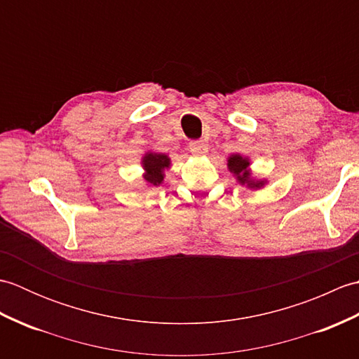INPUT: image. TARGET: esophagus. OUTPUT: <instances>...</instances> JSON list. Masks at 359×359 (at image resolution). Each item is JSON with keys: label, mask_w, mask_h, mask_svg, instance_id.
<instances>
[{"label": "esophagus", "mask_w": 359, "mask_h": 359, "mask_svg": "<svg viewBox=\"0 0 359 359\" xmlns=\"http://www.w3.org/2000/svg\"><path fill=\"white\" fill-rule=\"evenodd\" d=\"M189 151H191L196 156H203V154H207L208 147H207V143H203L202 140H194L189 143Z\"/></svg>", "instance_id": "34e87169"}]
</instances>
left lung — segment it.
<instances>
[{
    "mask_svg": "<svg viewBox=\"0 0 359 359\" xmlns=\"http://www.w3.org/2000/svg\"><path fill=\"white\" fill-rule=\"evenodd\" d=\"M228 170L230 172L234 174L236 180L239 182L241 185H247L248 188H262L265 185L266 180H256L251 177V172H250V160L247 157H242L241 154H233L228 157Z\"/></svg>",
    "mask_w": 359,
    "mask_h": 359,
    "instance_id": "left-lung-1",
    "label": "left lung"
}]
</instances>
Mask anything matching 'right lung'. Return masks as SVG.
Segmentation results:
<instances>
[{"label":"right lung","instance_id":"obj_1","mask_svg":"<svg viewBox=\"0 0 359 359\" xmlns=\"http://www.w3.org/2000/svg\"><path fill=\"white\" fill-rule=\"evenodd\" d=\"M142 166L144 170L143 179L147 180V184L158 187L163 182L165 170H168V168L171 166V160L166 154L147 152L142 158Z\"/></svg>","mask_w":359,"mask_h":359}]
</instances>
